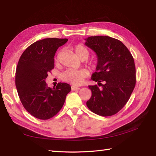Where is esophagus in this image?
Listing matches in <instances>:
<instances>
[{
  "instance_id": "obj_1",
  "label": "esophagus",
  "mask_w": 156,
  "mask_h": 156,
  "mask_svg": "<svg viewBox=\"0 0 156 156\" xmlns=\"http://www.w3.org/2000/svg\"><path fill=\"white\" fill-rule=\"evenodd\" d=\"M71 88H72V90H79V89H80V88L79 87H76V86H74V85H72Z\"/></svg>"
}]
</instances>
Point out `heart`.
Segmentation results:
<instances>
[{"instance_id": "1", "label": "heart", "mask_w": 156, "mask_h": 156, "mask_svg": "<svg viewBox=\"0 0 156 156\" xmlns=\"http://www.w3.org/2000/svg\"><path fill=\"white\" fill-rule=\"evenodd\" d=\"M74 50L77 57L81 60L87 59L90 54L88 49L82 44L75 45ZM56 62H58V58H56ZM96 66H97V64L95 62H90L89 64V67L90 68H94ZM87 75L88 72L84 69H78V70L68 69L62 74V80L70 83L74 86H78L82 83L84 79L87 77Z\"/></svg>"}]
</instances>
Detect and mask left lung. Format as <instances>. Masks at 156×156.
<instances>
[{
    "label": "left lung",
    "mask_w": 156,
    "mask_h": 156,
    "mask_svg": "<svg viewBox=\"0 0 156 156\" xmlns=\"http://www.w3.org/2000/svg\"><path fill=\"white\" fill-rule=\"evenodd\" d=\"M85 45L97 55V66L91 79L102 86L101 89L97 85L88 86L92 96L87 107L103 117L115 115L127 103L135 87L133 56L121 41L108 36H91L86 39Z\"/></svg>",
    "instance_id": "1"
}]
</instances>
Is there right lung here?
I'll list each match as a JSON object with an SVG mask.
<instances>
[{
    "label": "right lung",
    "mask_w": 156,
    "mask_h": 156,
    "mask_svg": "<svg viewBox=\"0 0 156 156\" xmlns=\"http://www.w3.org/2000/svg\"><path fill=\"white\" fill-rule=\"evenodd\" d=\"M68 39L46 38L36 41L23 51L16 66L15 85L24 108L34 117L47 120L61 110L71 90L67 83L47 87L45 79L54 68V55Z\"/></svg>",
    "instance_id": "add662e5"
}]
</instances>
